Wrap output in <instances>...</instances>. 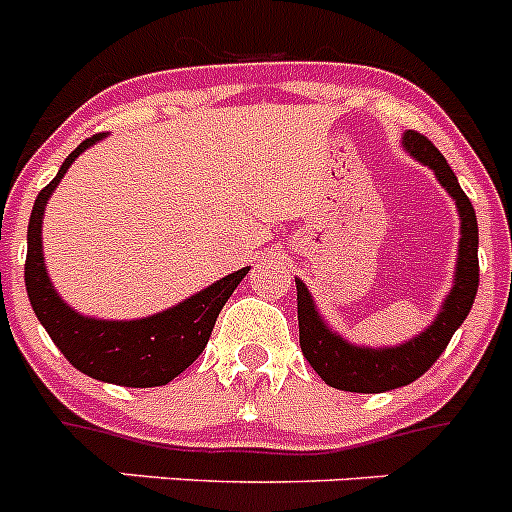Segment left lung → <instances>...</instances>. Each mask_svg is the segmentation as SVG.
I'll return each instance as SVG.
<instances>
[{
    "label": "left lung",
    "mask_w": 512,
    "mask_h": 512,
    "mask_svg": "<svg viewBox=\"0 0 512 512\" xmlns=\"http://www.w3.org/2000/svg\"><path fill=\"white\" fill-rule=\"evenodd\" d=\"M402 143H405V151L410 156L436 171L438 182L451 194V200L456 202V210H459L461 238L454 287H451L449 297L443 300L438 318L420 336L410 338L395 348H366L354 346V343L343 341L338 333H333V328H328L315 310V302H312L305 284L295 279L302 354L310 361L312 369L320 374V379L336 390L372 395V392L397 390V387H405V384L423 377L443 354V348L449 346L451 336L464 323L474 305V297H477L479 230L472 202L456 182L446 158L438 153L431 140L415 133V130H408Z\"/></svg>",
    "instance_id": "obj_1"
}]
</instances>
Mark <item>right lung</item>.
Returning a JSON list of instances; mask_svg holds the SVG:
<instances>
[{"label": "right lung", "instance_id": "1", "mask_svg": "<svg viewBox=\"0 0 512 512\" xmlns=\"http://www.w3.org/2000/svg\"><path fill=\"white\" fill-rule=\"evenodd\" d=\"M102 138L104 133L92 135L81 146H76L58 169L56 179L40 189L33 212H30V225H27V297L51 341L79 372L99 382L122 384V387H161L179 377L205 351L217 315L233 295V289L248 274V266L210 284L176 307L143 320H94L71 310L58 297L51 279L45 274L40 225H43L48 197L58 187L63 174L79 158V153Z\"/></svg>", "mask_w": 512, "mask_h": 512}]
</instances>
